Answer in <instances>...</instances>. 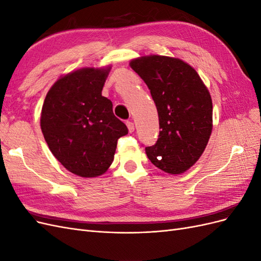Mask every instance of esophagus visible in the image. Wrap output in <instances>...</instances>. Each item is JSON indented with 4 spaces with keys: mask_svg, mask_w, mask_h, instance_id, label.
<instances>
[{
    "mask_svg": "<svg viewBox=\"0 0 261 261\" xmlns=\"http://www.w3.org/2000/svg\"><path fill=\"white\" fill-rule=\"evenodd\" d=\"M126 125H127V128H128L129 133H133L134 130H135V126H134V123L132 121L126 122Z\"/></svg>",
    "mask_w": 261,
    "mask_h": 261,
    "instance_id": "obj_1",
    "label": "esophagus"
}]
</instances>
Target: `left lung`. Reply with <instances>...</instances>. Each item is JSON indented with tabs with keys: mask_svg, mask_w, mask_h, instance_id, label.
Instances as JSON below:
<instances>
[{
	"mask_svg": "<svg viewBox=\"0 0 261 261\" xmlns=\"http://www.w3.org/2000/svg\"><path fill=\"white\" fill-rule=\"evenodd\" d=\"M130 67L148 86L159 115V138L146 153L170 174L185 172L202 154L212 130V101L187 63L161 55L143 57Z\"/></svg>",
	"mask_w": 261,
	"mask_h": 261,
	"instance_id": "8db88e82",
	"label": "left lung"
}]
</instances>
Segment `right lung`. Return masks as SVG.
<instances>
[{"instance_id":"right-lung-1","label":"right lung","mask_w":261,"mask_h":261,"mask_svg":"<svg viewBox=\"0 0 261 261\" xmlns=\"http://www.w3.org/2000/svg\"><path fill=\"white\" fill-rule=\"evenodd\" d=\"M110 68H83L60 78L44 99L41 130L51 152L69 172L99 176L111 165L120 137L128 134L101 94Z\"/></svg>"}]
</instances>
